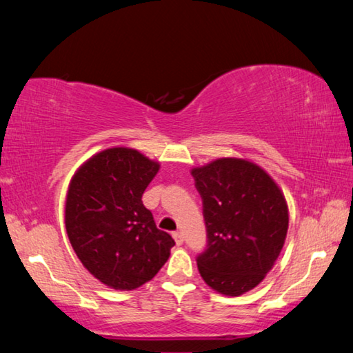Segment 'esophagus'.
Instances as JSON below:
<instances>
[{"label": "esophagus", "mask_w": 353, "mask_h": 353, "mask_svg": "<svg viewBox=\"0 0 353 353\" xmlns=\"http://www.w3.org/2000/svg\"><path fill=\"white\" fill-rule=\"evenodd\" d=\"M172 238H174L177 246H181V244L183 243V236H182L181 232H172Z\"/></svg>", "instance_id": "1"}]
</instances>
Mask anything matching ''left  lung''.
<instances>
[{"label": "left lung", "instance_id": "1", "mask_svg": "<svg viewBox=\"0 0 353 353\" xmlns=\"http://www.w3.org/2000/svg\"><path fill=\"white\" fill-rule=\"evenodd\" d=\"M207 227L198 256L204 282L219 294L241 296L274 268L288 232V204L276 181L254 162L221 157L191 170Z\"/></svg>", "mask_w": 353, "mask_h": 353}]
</instances>
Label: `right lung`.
Here are the masks:
<instances>
[{
    "instance_id": "right-lung-1",
    "label": "right lung",
    "mask_w": 353,
    "mask_h": 353,
    "mask_svg": "<svg viewBox=\"0 0 353 353\" xmlns=\"http://www.w3.org/2000/svg\"><path fill=\"white\" fill-rule=\"evenodd\" d=\"M160 163L132 148L104 149L71 177L65 229L77 259L101 283L130 291L170 259V234L157 229L141 196Z\"/></svg>"
}]
</instances>
